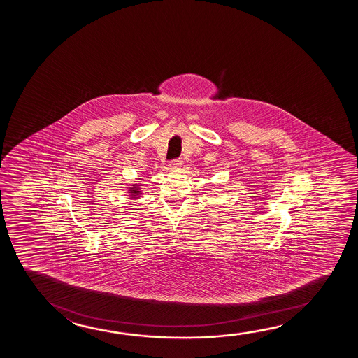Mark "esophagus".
<instances>
[{
	"label": "esophagus",
	"instance_id": "obj_1",
	"mask_svg": "<svg viewBox=\"0 0 358 358\" xmlns=\"http://www.w3.org/2000/svg\"><path fill=\"white\" fill-rule=\"evenodd\" d=\"M182 165V162L181 160H180V159H176V160H172L171 162H170V167H171V169H173V170H175V169H178V167L181 166Z\"/></svg>",
	"mask_w": 358,
	"mask_h": 358
}]
</instances>
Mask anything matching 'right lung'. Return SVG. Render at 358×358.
Returning <instances> with one entry per match:
<instances>
[{
	"label": "right lung",
	"instance_id": "right-lung-1",
	"mask_svg": "<svg viewBox=\"0 0 358 358\" xmlns=\"http://www.w3.org/2000/svg\"><path fill=\"white\" fill-rule=\"evenodd\" d=\"M141 185H132V187H129L128 193L131 194V199H138L141 193H142V188H139Z\"/></svg>",
	"mask_w": 358,
	"mask_h": 358
}]
</instances>
